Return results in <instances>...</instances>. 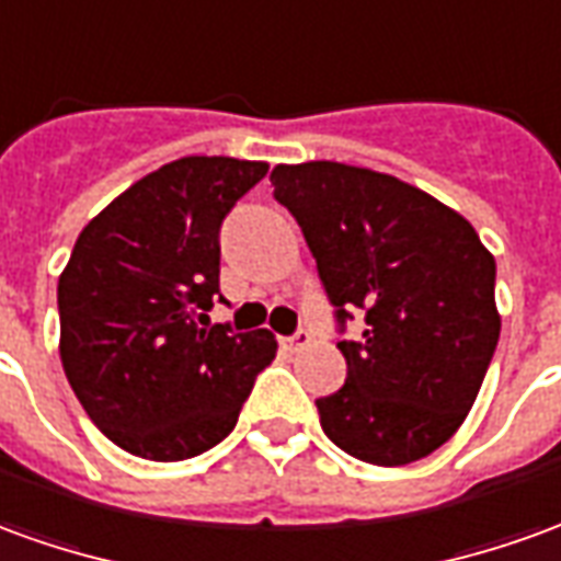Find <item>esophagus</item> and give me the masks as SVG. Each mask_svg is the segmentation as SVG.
I'll list each match as a JSON object with an SVG mask.
<instances>
[{
  "label": "esophagus",
  "instance_id": "1",
  "mask_svg": "<svg viewBox=\"0 0 561 561\" xmlns=\"http://www.w3.org/2000/svg\"><path fill=\"white\" fill-rule=\"evenodd\" d=\"M282 343H285V348H291V352H297V348H304V346H309V343H312V334H309L307 328H300L297 334L288 336V340H282Z\"/></svg>",
  "mask_w": 561,
  "mask_h": 561
}]
</instances>
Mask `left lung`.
I'll list each match as a JSON object with an SVG mask.
<instances>
[{"label": "left lung", "instance_id": "obj_1", "mask_svg": "<svg viewBox=\"0 0 561 561\" xmlns=\"http://www.w3.org/2000/svg\"><path fill=\"white\" fill-rule=\"evenodd\" d=\"M273 197L297 218L336 321L346 382L319 398L348 456L398 468L431 456L471 413L501 334L495 257L468 218L386 172L334 160L279 163Z\"/></svg>", "mask_w": 561, "mask_h": 561}]
</instances>
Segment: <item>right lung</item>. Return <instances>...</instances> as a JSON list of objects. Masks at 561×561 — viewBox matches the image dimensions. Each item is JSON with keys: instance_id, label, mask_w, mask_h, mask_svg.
I'll use <instances>...</instances> for the list:
<instances>
[{"instance_id": "add662e5", "label": "right lung", "mask_w": 561, "mask_h": 561, "mask_svg": "<svg viewBox=\"0 0 561 561\" xmlns=\"http://www.w3.org/2000/svg\"><path fill=\"white\" fill-rule=\"evenodd\" d=\"M264 160L182 158L148 172L81 233L60 273V362L90 422L148 461L194 458L233 431L276 336L209 324L218 230Z\"/></svg>"}]
</instances>
